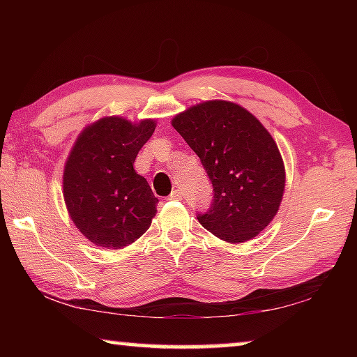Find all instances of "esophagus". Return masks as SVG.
<instances>
[{
    "label": "esophagus",
    "instance_id": "1",
    "mask_svg": "<svg viewBox=\"0 0 357 357\" xmlns=\"http://www.w3.org/2000/svg\"><path fill=\"white\" fill-rule=\"evenodd\" d=\"M168 198H170V200H181V198H183V192L178 190V189L173 190Z\"/></svg>",
    "mask_w": 357,
    "mask_h": 357
}]
</instances>
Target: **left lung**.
<instances>
[{
  "label": "left lung",
  "mask_w": 357,
  "mask_h": 357,
  "mask_svg": "<svg viewBox=\"0 0 357 357\" xmlns=\"http://www.w3.org/2000/svg\"><path fill=\"white\" fill-rule=\"evenodd\" d=\"M200 157L214 198L202 225L227 243H245L269 225L285 190V167L264 126L244 107L208 100L172 121Z\"/></svg>",
  "instance_id": "obj_1"
}]
</instances>
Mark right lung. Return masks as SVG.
Returning a JSON list of instances; mask_svg holds the SVG:
<instances>
[{
  "label": "right lung",
  "mask_w": 357,
  "mask_h": 357,
  "mask_svg": "<svg viewBox=\"0 0 357 357\" xmlns=\"http://www.w3.org/2000/svg\"><path fill=\"white\" fill-rule=\"evenodd\" d=\"M154 119L107 116L84 128L66 160L63 195L75 227L93 244L116 250L146 231L157 213L148 181L134 170Z\"/></svg>",
  "instance_id": "right-lung-1"
}]
</instances>
